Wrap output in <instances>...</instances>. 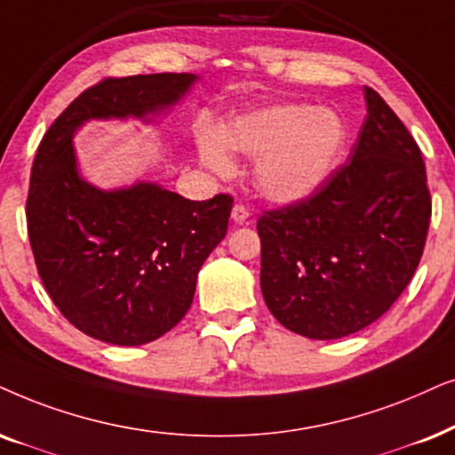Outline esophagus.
I'll return each mask as SVG.
<instances>
[{"mask_svg":"<svg viewBox=\"0 0 455 455\" xmlns=\"http://www.w3.org/2000/svg\"><path fill=\"white\" fill-rule=\"evenodd\" d=\"M249 209H246L244 204L242 203H235L234 204V209H232V220L235 221V223H244L246 220H249Z\"/></svg>","mask_w":455,"mask_h":455,"instance_id":"esophagus-1","label":"esophagus"}]
</instances>
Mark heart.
<instances>
[{"mask_svg": "<svg viewBox=\"0 0 455 455\" xmlns=\"http://www.w3.org/2000/svg\"><path fill=\"white\" fill-rule=\"evenodd\" d=\"M347 127L334 110L309 104H278L226 123L221 138L211 129L198 133L200 161L220 175L232 171L228 148L257 156L252 180L275 203L311 196L339 167Z\"/></svg>", "mask_w": 455, "mask_h": 455, "instance_id": "heart-1", "label": "heart"}]
</instances>
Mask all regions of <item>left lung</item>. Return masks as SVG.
I'll return each mask as SVG.
<instances>
[{"label":"left lung","mask_w":455,"mask_h":455,"mask_svg":"<svg viewBox=\"0 0 455 455\" xmlns=\"http://www.w3.org/2000/svg\"><path fill=\"white\" fill-rule=\"evenodd\" d=\"M365 102L349 161L311 196L257 220L265 305L307 339H343L387 314L427 244L433 203L422 152L371 87Z\"/></svg>","instance_id":"left-lung-1"}]
</instances>
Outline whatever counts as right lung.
<instances>
[{"label": "right lung", "instance_id": "add662e5", "mask_svg": "<svg viewBox=\"0 0 455 455\" xmlns=\"http://www.w3.org/2000/svg\"><path fill=\"white\" fill-rule=\"evenodd\" d=\"M194 81L190 73L106 76L64 108L35 155L27 198L35 265L60 314L92 339L135 347L177 326L228 232L234 198L188 200L156 184L98 190L76 171L73 133L90 119L156 115Z\"/></svg>", "mask_w": 455, "mask_h": 455}]
</instances>
